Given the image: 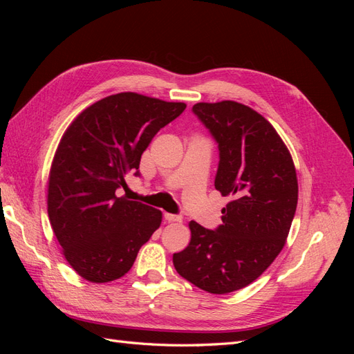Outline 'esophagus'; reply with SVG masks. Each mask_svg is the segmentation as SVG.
<instances>
[{
    "mask_svg": "<svg viewBox=\"0 0 354 354\" xmlns=\"http://www.w3.org/2000/svg\"><path fill=\"white\" fill-rule=\"evenodd\" d=\"M165 220L169 223H180L181 217L176 216V214H165Z\"/></svg>",
    "mask_w": 354,
    "mask_h": 354,
    "instance_id": "34e87169",
    "label": "esophagus"
}]
</instances>
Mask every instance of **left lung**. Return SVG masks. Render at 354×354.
Returning a JSON list of instances; mask_svg holds the SVG:
<instances>
[{"instance_id": "1", "label": "left lung", "mask_w": 354, "mask_h": 354, "mask_svg": "<svg viewBox=\"0 0 354 354\" xmlns=\"http://www.w3.org/2000/svg\"><path fill=\"white\" fill-rule=\"evenodd\" d=\"M192 111L218 143L214 186L233 199L216 230L189 223L190 242L173 263L203 291L227 294L254 282L282 251L297 209V173L281 136L250 106L223 100Z\"/></svg>"}]
</instances>
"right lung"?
<instances>
[{"label":"right lung","instance_id":"add662e5","mask_svg":"<svg viewBox=\"0 0 354 354\" xmlns=\"http://www.w3.org/2000/svg\"><path fill=\"white\" fill-rule=\"evenodd\" d=\"M186 109L137 93H118L84 109L62 136L48 176L50 224L72 269L93 283L122 277L162 212L118 198L128 173L160 128Z\"/></svg>","mask_w":354,"mask_h":354}]
</instances>
